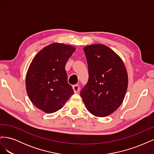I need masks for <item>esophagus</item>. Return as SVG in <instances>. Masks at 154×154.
I'll return each mask as SVG.
<instances>
[{
  "instance_id": "1",
  "label": "esophagus",
  "mask_w": 154,
  "mask_h": 154,
  "mask_svg": "<svg viewBox=\"0 0 154 154\" xmlns=\"http://www.w3.org/2000/svg\"><path fill=\"white\" fill-rule=\"evenodd\" d=\"M72 88H73V90H74V93H78L79 91H80V86H79L78 85H74L72 86Z\"/></svg>"
}]
</instances>
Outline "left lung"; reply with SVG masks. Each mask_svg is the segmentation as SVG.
I'll list each match as a JSON object with an SVG mask.
<instances>
[{
  "label": "left lung",
  "mask_w": 154,
  "mask_h": 154,
  "mask_svg": "<svg viewBox=\"0 0 154 154\" xmlns=\"http://www.w3.org/2000/svg\"><path fill=\"white\" fill-rule=\"evenodd\" d=\"M88 65V79L80 92L88 111L106 117L122 103L128 87V74L122 60L103 44L83 48Z\"/></svg>",
  "instance_id": "obj_1"
}]
</instances>
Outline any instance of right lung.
<instances>
[{
  "label": "right lung",
  "mask_w": 154,
  "mask_h": 154,
  "mask_svg": "<svg viewBox=\"0 0 154 154\" xmlns=\"http://www.w3.org/2000/svg\"><path fill=\"white\" fill-rule=\"evenodd\" d=\"M74 51L72 46L54 43L40 51L30 64L26 78L27 95L46 113L62 108L74 94L65 66Z\"/></svg>",
  "instance_id": "right-lung-1"
}]
</instances>
